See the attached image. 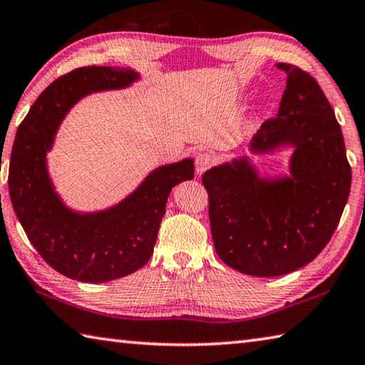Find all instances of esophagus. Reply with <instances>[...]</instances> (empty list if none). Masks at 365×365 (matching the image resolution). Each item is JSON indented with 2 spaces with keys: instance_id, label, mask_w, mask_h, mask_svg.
<instances>
[{
  "instance_id": "esophagus-1",
  "label": "esophagus",
  "mask_w": 365,
  "mask_h": 365,
  "mask_svg": "<svg viewBox=\"0 0 365 365\" xmlns=\"http://www.w3.org/2000/svg\"><path fill=\"white\" fill-rule=\"evenodd\" d=\"M212 164H214V158H212V155H209V153H200V155L196 156L195 168H196V172L200 175L204 174V172L207 170Z\"/></svg>"
}]
</instances>
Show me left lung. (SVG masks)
I'll use <instances>...</instances> for the list:
<instances>
[{"mask_svg": "<svg viewBox=\"0 0 365 365\" xmlns=\"http://www.w3.org/2000/svg\"><path fill=\"white\" fill-rule=\"evenodd\" d=\"M277 118L252 137V155L292 150L289 174L262 175L249 156L209 169V218L217 255L258 277L282 276L319 255L340 222L351 188L340 124L321 86L290 63Z\"/></svg>", "mask_w": 365, "mask_h": 365, "instance_id": "8db88e82", "label": "left lung"}]
</instances>
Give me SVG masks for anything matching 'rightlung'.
<instances>
[{
	"instance_id": "add662e5",
	"label": "right lung",
	"mask_w": 365,
	"mask_h": 365,
	"mask_svg": "<svg viewBox=\"0 0 365 365\" xmlns=\"http://www.w3.org/2000/svg\"><path fill=\"white\" fill-rule=\"evenodd\" d=\"M140 73L121 67H81L56 79L19 125L9 163V196L33 247L70 279L108 282L142 268L153 255L172 188L195 177V161L160 165L111 207H68L49 175L48 153L68 111L94 92L125 89Z\"/></svg>"
}]
</instances>
